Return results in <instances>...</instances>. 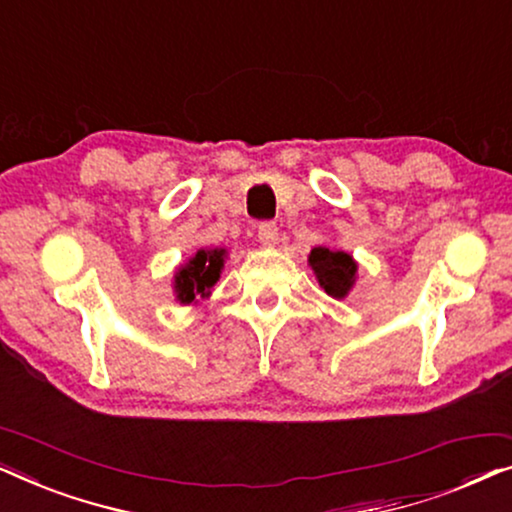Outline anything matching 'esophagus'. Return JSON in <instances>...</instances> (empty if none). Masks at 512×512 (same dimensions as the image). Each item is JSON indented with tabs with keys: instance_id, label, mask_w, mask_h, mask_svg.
Here are the masks:
<instances>
[{
	"instance_id": "1",
	"label": "esophagus",
	"mask_w": 512,
	"mask_h": 512,
	"mask_svg": "<svg viewBox=\"0 0 512 512\" xmlns=\"http://www.w3.org/2000/svg\"><path fill=\"white\" fill-rule=\"evenodd\" d=\"M258 242H261L263 247H275L279 242V228L275 223H261V226H258Z\"/></svg>"
}]
</instances>
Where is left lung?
I'll list each match as a JSON object with an SVG mask.
<instances>
[{"label": "left lung", "mask_w": 512, "mask_h": 512, "mask_svg": "<svg viewBox=\"0 0 512 512\" xmlns=\"http://www.w3.org/2000/svg\"><path fill=\"white\" fill-rule=\"evenodd\" d=\"M307 263H310L321 289H324L331 298L342 300L354 289L359 263H356L354 256L347 254V251L314 247L310 251V256H307Z\"/></svg>", "instance_id": "8db88e82"}]
</instances>
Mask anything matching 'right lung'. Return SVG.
Masks as SVG:
<instances>
[{
  "label": "right lung",
  "mask_w": 512,
  "mask_h": 512,
  "mask_svg": "<svg viewBox=\"0 0 512 512\" xmlns=\"http://www.w3.org/2000/svg\"><path fill=\"white\" fill-rule=\"evenodd\" d=\"M228 249H198L181 263L172 277V291L179 305H198L200 300L212 296L214 284L219 282Z\"/></svg>",
  "instance_id": "obj_1"
}]
</instances>
